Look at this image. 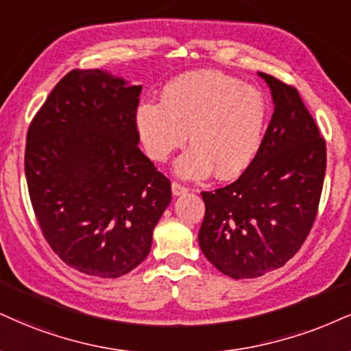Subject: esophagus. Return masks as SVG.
I'll return each instance as SVG.
<instances>
[{
	"label": "esophagus",
	"mask_w": 351,
	"mask_h": 351,
	"mask_svg": "<svg viewBox=\"0 0 351 351\" xmlns=\"http://www.w3.org/2000/svg\"><path fill=\"white\" fill-rule=\"evenodd\" d=\"M171 193L173 196H183V194L188 193V188L180 183H171Z\"/></svg>",
	"instance_id": "1"
}]
</instances>
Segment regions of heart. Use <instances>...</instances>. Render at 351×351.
<instances>
[{
    "instance_id": "heart-1",
    "label": "heart",
    "mask_w": 351,
    "mask_h": 351,
    "mask_svg": "<svg viewBox=\"0 0 351 351\" xmlns=\"http://www.w3.org/2000/svg\"><path fill=\"white\" fill-rule=\"evenodd\" d=\"M268 103L263 93L221 71H189L163 86L160 103H142L135 128L149 157L167 162L188 141L175 173L201 180L216 173L235 180L247 171L263 145Z\"/></svg>"
}]
</instances>
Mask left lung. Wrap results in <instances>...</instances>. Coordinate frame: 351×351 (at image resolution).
Returning <instances> with one entry per match:
<instances>
[{
  "label": "left lung",
  "instance_id": "left-lung-1",
  "mask_svg": "<svg viewBox=\"0 0 351 351\" xmlns=\"http://www.w3.org/2000/svg\"><path fill=\"white\" fill-rule=\"evenodd\" d=\"M274 112L253 163L229 186L201 193L199 247L219 271L247 280L282 267L314 223L325 176V142L298 90L261 73Z\"/></svg>",
  "mask_w": 351,
  "mask_h": 351
}]
</instances>
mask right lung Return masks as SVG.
Masks as SVG:
<instances>
[{"label":"right lung","instance_id":"right-lung-1","mask_svg":"<svg viewBox=\"0 0 351 351\" xmlns=\"http://www.w3.org/2000/svg\"><path fill=\"white\" fill-rule=\"evenodd\" d=\"M141 91L106 70H71L27 132L26 180L42 234L90 276L138 267L171 201L170 181L138 149Z\"/></svg>","mask_w":351,"mask_h":351}]
</instances>
